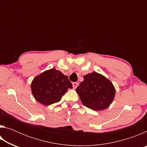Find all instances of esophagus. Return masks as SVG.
Here are the masks:
<instances>
[{"label": "esophagus", "instance_id": "34e87169", "mask_svg": "<svg viewBox=\"0 0 147 147\" xmlns=\"http://www.w3.org/2000/svg\"><path fill=\"white\" fill-rule=\"evenodd\" d=\"M78 83H77V82H73V86L74 89H76L77 87H78Z\"/></svg>", "mask_w": 147, "mask_h": 147}]
</instances>
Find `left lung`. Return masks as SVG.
Returning <instances> with one entry per match:
<instances>
[{
	"mask_svg": "<svg viewBox=\"0 0 147 147\" xmlns=\"http://www.w3.org/2000/svg\"><path fill=\"white\" fill-rule=\"evenodd\" d=\"M76 91L84 106L93 110L106 109L115 97V87L105 76L96 72L84 76Z\"/></svg>",
	"mask_w": 147,
	"mask_h": 147,
	"instance_id": "1",
	"label": "left lung"
}]
</instances>
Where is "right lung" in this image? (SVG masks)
I'll return each mask as SVG.
<instances>
[{
  "label": "right lung",
  "instance_id": "add662e5",
  "mask_svg": "<svg viewBox=\"0 0 147 147\" xmlns=\"http://www.w3.org/2000/svg\"><path fill=\"white\" fill-rule=\"evenodd\" d=\"M69 88H73V85L68 77L53 68L36 76L31 84L34 97L45 106L59 102Z\"/></svg>",
  "mask_w": 147,
  "mask_h": 147
}]
</instances>
